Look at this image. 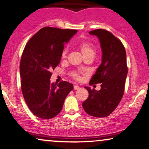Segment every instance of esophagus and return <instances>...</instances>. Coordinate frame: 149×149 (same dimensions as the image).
<instances>
[{"label": "esophagus", "mask_w": 149, "mask_h": 149, "mask_svg": "<svg viewBox=\"0 0 149 149\" xmlns=\"http://www.w3.org/2000/svg\"><path fill=\"white\" fill-rule=\"evenodd\" d=\"M74 90H78L79 88V86L75 85L74 86Z\"/></svg>", "instance_id": "esophagus-1"}]
</instances>
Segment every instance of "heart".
Returning a JSON list of instances; mask_svg holds the SVG:
<instances>
[{
	"instance_id": "heart-1",
	"label": "heart",
	"mask_w": 149,
	"mask_h": 149,
	"mask_svg": "<svg viewBox=\"0 0 149 149\" xmlns=\"http://www.w3.org/2000/svg\"><path fill=\"white\" fill-rule=\"evenodd\" d=\"M77 49H78L80 52L82 54L84 57H93V56L95 55L96 49L95 47L94 46L91 42H90L88 41H82L81 42H79L78 45H77ZM67 53H68V51L67 50H64L62 52L61 54V57L63 58H66ZM72 76L76 79H80L81 76L80 74L77 72H73L72 73Z\"/></svg>"
}]
</instances>
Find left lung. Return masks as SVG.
<instances>
[{
	"mask_svg": "<svg viewBox=\"0 0 149 149\" xmlns=\"http://www.w3.org/2000/svg\"><path fill=\"white\" fill-rule=\"evenodd\" d=\"M99 40L102 50V62L90 84L101 83L100 91H88V98L82 103L83 109L90 116L105 117L116 109L124 93L127 74L126 53L123 44L111 33L102 29L91 31Z\"/></svg>",
	"mask_w": 149,
	"mask_h": 149,
	"instance_id": "1",
	"label": "left lung"
}]
</instances>
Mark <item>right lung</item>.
Listing matches in <instances>:
<instances>
[{"label": "right lung", "mask_w": 149, "mask_h": 149, "mask_svg": "<svg viewBox=\"0 0 149 149\" xmlns=\"http://www.w3.org/2000/svg\"><path fill=\"white\" fill-rule=\"evenodd\" d=\"M75 30L45 27L26 44L21 58V86L27 105L36 116L49 119L59 113L65 99L74 89L63 81L51 83L52 70L59 64L65 43L77 33Z\"/></svg>", "instance_id": "1"}]
</instances>
